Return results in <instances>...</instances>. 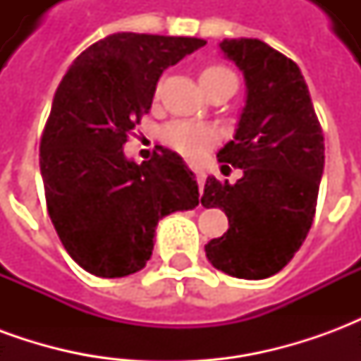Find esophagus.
<instances>
[{
	"instance_id": "1",
	"label": "esophagus",
	"mask_w": 361,
	"mask_h": 361,
	"mask_svg": "<svg viewBox=\"0 0 361 361\" xmlns=\"http://www.w3.org/2000/svg\"><path fill=\"white\" fill-rule=\"evenodd\" d=\"M193 172H195V176H197V183H199V188L203 189L204 180H207V173H204L203 170H201V168H195V170H193Z\"/></svg>"
}]
</instances>
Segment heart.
Masks as SVG:
<instances>
[{
  "mask_svg": "<svg viewBox=\"0 0 361 361\" xmlns=\"http://www.w3.org/2000/svg\"><path fill=\"white\" fill-rule=\"evenodd\" d=\"M230 73L232 71H228V69L220 66L204 67L201 71V82ZM216 137L219 135L211 126L193 123V121H173V123L166 127L164 133H162V139H164L166 145H170L173 150H178L180 154L191 158V160L201 157L204 150L216 141Z\"/></svg>",
  "mask_w": 361,
  "mask_h": 361,
  "instance_id": "b5f03b06",
  "label": "heart"
}]
</instances>
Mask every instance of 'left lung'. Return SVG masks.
Segmentation results:
<instances>
[{"label": "left lung", "mask_w": 361, "mask_h": 361, "mask_svg": "<svg viewBox=\"0 0 361 361\" xmlns=\"http://www.w3.org/2000/svg\"><path fill=\"white\" fill-rule=\"evenodd\" d=\"M224 58L245 79V106L219 162L242 168L235 183L207 178L201 203L222 209L228 232L204 245L214 269L269 279L290 263L310 232L325 142L300 67L257 38H224Z\"/></svg>", "instance_id": "1"}]
</instances>
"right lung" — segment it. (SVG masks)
I'll return each mask as SVG.
<instances>
[{
	"mask_svg": "<svg viewBox=\"0 0 361 361\" xmlns=\"http://www.w3.org/2000/svg\"><path fill=\"white\" fill-rule=\"evenodd\" d=\"M203 38L116 32L82 51L59 82L40 173L51 224L85 271L121 279L154 250L158 220L199 204L195 173L170 149L137 164L123 145L149 114L160 75Z\"/></svg>",
	"mask_w": 361,
	"mask_h": 361,
	"instance_id": "right-lung-1",
	"label": "right lung"
}]
</instances>
